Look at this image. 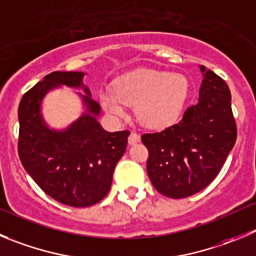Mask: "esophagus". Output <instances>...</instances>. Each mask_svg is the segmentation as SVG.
I'll return each mask as SVG.
<instances>
[{
    "instance_id": "34e87169",
    "label": "esophagus",
    "mask_w": 256,
    "mask_h": 256,
    "mask_svg": "<svg viewBox=\"0 0 256 256\" xmlns=\"http://www.w3.org/2000/svg\"><path fill=\"white\" fill-rule=\"evenodd\" d=\"M139 140H140V136L138 135L136 132H131L130 136H128V144L130 145L136 144V142H139Z\"/></svg>"
}]
</instances>
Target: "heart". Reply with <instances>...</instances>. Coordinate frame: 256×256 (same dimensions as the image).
I'll use <instances>...</instances> for the list:
<instances>
[{"instance_id":"heart-1","label":"heart","mask_w":256,"mask_h":256,"mask_svg":"<svg viewBox=\"0 0 256 256\" xmlns=\"http://www.w3.org/2000/svg\"><path fill=\"white\" fill-rule=\"evenodd\" d=\"M188 94L187 80L168 72L138 70L122 76L114 90H102V106L110 114L124 117L126 106H136L142 125L160 128L173 124L182 112Z\"/></svg>"}]
</instances>
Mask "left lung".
Segmentation results:
<instances>
[{
    "label": "left lung",
    "instance_id": "8db88e82",
    "mask_svg": "<svg viewBox=\"0 0 256 256\" xmlns=\"http://www.w3.org/2000/svg\"><path fill=\"white\" fill-rule=\"evenodd\" d=\"M204 72L200 101L182 120L163 131L142 134L149 152L146 170L155 190L169 198H186L217 176L238 136L228 84L212 70Z\"/></svg>",
    "mask_w": 256,
    "mask_h": 256
}]
</instances>
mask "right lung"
Returning a JSON list of instances; mask_svg holds the SVG:
<instances>
[{
    "mask_svg": "<svg viewBox=\"0 0 256 256\" xmlns=\"http://www.w3.org/2000/svg\"><path fill=\"white\" fill-rule=\"evenodd\" d=\"M82 72H52L21 98L18 156L35 183L52 198L72 207L98 204L108 193L114 166L125 152L130 131L107 132L98 124L101 107L82 95L88 111L66 130L48 129L40 104L50 89L64 84L83 86Z\"/></svg>",
    "mask_w": 256,
    "mask_h": 256,
    "instance_id": "right-lung-1",
    "label": "right lung"
}]
</instances>
